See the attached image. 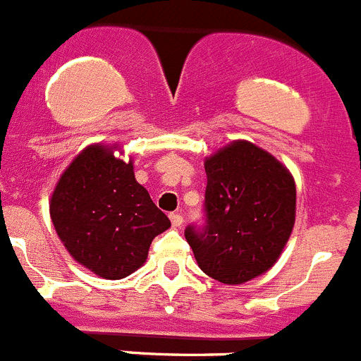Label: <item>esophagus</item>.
<instances>
[{"label":"esophagus","mask_w":361,"mask_h":361,"mask_svg":"<svg viewBox=\"0 0 361 361\" xmlns=\"http://www.w3.org/2000/svg\"><path fill=\"white\" fill-rule=\"evenodd\" d=\"M171 222H173L174 228H181V224H183V215L180 214H171Z\"/></svg>","instance_id":"34e87169"}]
</instances>
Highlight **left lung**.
Wrapping results in <instances>:
<instances>
[{"label": "left lung", "instance_id": "8db88e82", "mask_svg": "<svg viewBox=\"0 0 361 361\" xmlns=\"http://www.w3.org/2000/svg\"><path fill=\"white\" fill-rule=\"evenodd\" d=\"M207 226L185 230L204 274L242 285L281 257L295 224V181L269 151L233 140L204 158Z\"/></svg>", "mask_w": 361, "mask_h": 361}]
</instances>
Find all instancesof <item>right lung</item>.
Masks as SVG:
<instances>
[{
    "label": "right lung",
    "mask_w": 361,
    "mask_h": 361,
    "mask_svg": "<svg viewBox=\"0 0 361 361\" xmlns=\"http://www.w3.org/2000/svg\"><path fill=\"white\" fill-rule=\"evenodd\" d=\"M49 215L71 257L104 279L142 267L153 238L171 228L117 142L90 144L74 157L56 181Z\"/></svg>",
    "instance_id": "1"
}]
</instances>
